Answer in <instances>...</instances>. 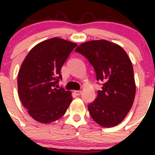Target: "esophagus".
<instances>
[{
  "label": "esophagus",
  "instance_id": "esophagus-1",
  "mask_svg": "<svg viewBox=\"0 0 155 155\" xmlns=\"http://www.w3.org/2000/svg\"><path fill=\"white\" fill-rule=\"evenodd\" d=\"M74 93L76 94L77 95V96H79V95H80L81 94H82V91H75Z\"/></svg>",
  "mask_w": 155,
  "mask_h": 155
}]
</instances>
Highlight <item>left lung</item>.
<instances>
[{
  "mask_svg": "<svg viewBox=\"0 0 155 155\" xmlns=\"http://www.w3.org/2000/svg\"><path fill=\"white\" fill-rule=\"evenodd\" d=\"M76 51L88 59L97 79L104 82L97 97L87 106L94 121L104 127L121 122L134 104L136 83L129 56L121 46L106 40H91Z\"/></svg>",
  "mask_w": 155,
  "mask_h": 155,
  "instance_id": "8db88e82",
  "label": "left lung"
}]
</instances>
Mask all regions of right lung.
Listing matches in <instances>:
<instances>
[{"label": "right lung", "mask_w": 155, "mask_h": 155, "mask_svg": "<svg viewBox=\"0 0 155 155\" xmlns=\"http://www.w3.org/2000/svg\"><path fill=\"white\" fill-rule=\"evenodd\" d=\"M77 44L59 37L40 42L31 49L18 73L20 101L31 117L42 124L61 118L73 100L72 93L57 88L61 69Z\"/></svg>", "instance_id": "add662e5"}]
</instances>
